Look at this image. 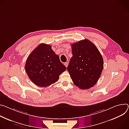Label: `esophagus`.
<instances>
[{"label":"esophagus","mask_w":129,"mask_h":129,"mask_svg":"<svg viewBox=\"0 0 129 129\" xmlns=\"http://www.w3.org/2000/svg\"><path fill=\"white\" fill-rule=\"evenodd\" d=\"M64 65H65V66H66V67L67 68V66H68V63H67V62H66V63H64Z\"/></svg>","instance_id":"obj_1"}]
</instances>
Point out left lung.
Listing matches in <instances>:
<instances>
[{"label": "left lung", "mask_w": 129, "mask_h": 129, "mask_svg": "<svg viewBox=\"0 0 129 129\" xmlns=\"http://www.w3.org/2000/svg\"><path fill=\"white\" fill-rule=\"evenodd\" d=\"M73 56L67 71L74 83L82 89L97 82L103 68V59L97 47L85 39L71 44Z\"/></svg>", "instance_id": "8db88e82"}]
</instances>
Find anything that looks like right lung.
Masks as SVG:
<instances>
[{"mask_svg": "<svg viewBox=\"0 0 129 129\" xmlns=\"http://www.w3.org/2000/svg\"><path fill=\"white\" fill-rule=\"evenodd\" d=\"M25 70L29 79L40 87H47L55 83L66 67L51 49V46L41 44L29 55Z\"/></svg>", "mask_w": 129, "mask_h": 129, "instance_id": "obj_1", "label": "right lung"}]
</instances>
